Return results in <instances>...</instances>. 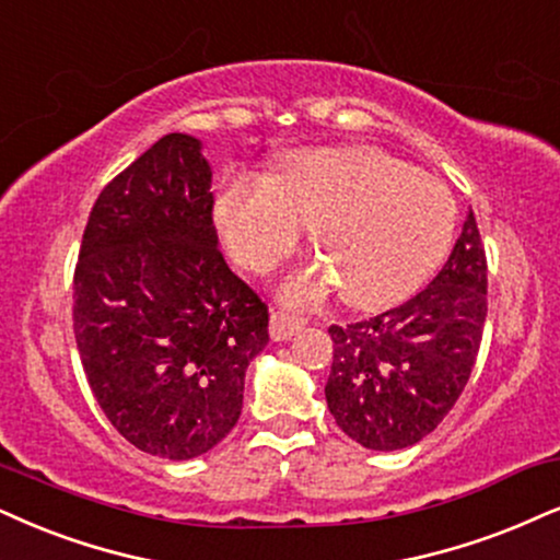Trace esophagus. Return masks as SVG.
Here are the masks:
<instances>
[{"label": "esophagus", "mask_w": 560, "mask_h": 560, "mask_svg": "<svg viewBox=\"0 0 560 560\" xmlns=\"http://www.w3.org/2000/svg\"><path fill=\"white\" fill-rule=\"evenodd\" d=\"M303 324H306L303 316L285 314V312H272V316H269V335H272L275 342L291 340V337L299 332Z\"/></svg>", "instance_id": "esophagus-1"}]
</instances>
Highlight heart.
Listing matches in <instances>:
<instances>
[{"label":"heart","mask_w":560,"mask_h":560,"mask_svg":"<svg viewBox=\"0 0 560 560\" xmlns=\"http://www.w3.org/2000/svg\"><path fill=\"white\" fill-rule=\"evenodd\" d=\"M215 215L241 265L267 272L299 248L312 228L322 261L282 288L312 303L340 288L342 301L374 312L416 293L452 244L457 207L444 186L384 150H295L278 176H236L220 189Z\"/></svg>","instance_id":"b5f03b06"}]
</instances>
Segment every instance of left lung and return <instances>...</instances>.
Segmentation results:
<instances>
[{
	"instance_id": "obj_1",
	"label": "left lung",
	"mask_w": 560,
	"mask_h": 560,
	"mask_svg": "<svg viewBox=\"0 0 560 560\" xmlns=\"http://www.w3.org/2000/svg\"><path fill=\"white\" fill-rule=\"evenodd\" d=\"M488 314V265L467 212L446 265L402 306L348 327H329V412L374 452L418 444L448 416L478 358Z\"/></svg>"
}]
</instances>
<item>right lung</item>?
<instances>
[{"label":"right lung","instance_id":"1","mask_svg":"<svg viewBox=\"0 0 560 560\" xmlns=\"http://www.w3.org/2000/svg\"><path fill=\"white\" fill-rule=\"evenodd\" d=\"M212 171L174 132L103 186L74 267V340L93 397L129 444L191 459L236 425L269 342L267 306L218 248Z\"/></svg>","mask_w":560,"mask_h":560}]
</instances>
